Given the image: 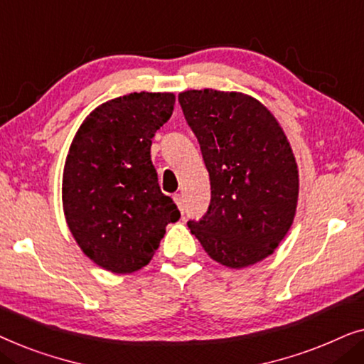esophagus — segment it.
<instances>
[{"mask_svg":"<svg viewBox=\"0 0 364 364\" xmlns=\"http://www.w3.org/2000/svg\"><path fill=\"white\" fill-rule=\"evenodd\" d=\"M173 200H176L178 210L183 213V197L181 196V193H176V196H173Z\"/></svg>","mask_w":364,"mask_h":364,"instance_id":"1","label":"esophagus"}]
</instances>
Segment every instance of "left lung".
I'll list each match as a JSON object with an SVG mask.
<instances>
[{
  "label": "left lung",
  "mask_w": 364,
  "mask_h": 364,
  "mask_svg": "<svg viewBox=\"0 0 364 364\" xmlns=\"http://www.w3.org/2000/svg\"><path fill=\"white\" fill-rule=\"evenodd\" d=\"M210 177V205L188 220L212 260L245 268L270 257L296 213L298 166L275 116L243 92L178 94Z\"/></svg>",
  "instance_id": "8db88e82"
}]
</instances>
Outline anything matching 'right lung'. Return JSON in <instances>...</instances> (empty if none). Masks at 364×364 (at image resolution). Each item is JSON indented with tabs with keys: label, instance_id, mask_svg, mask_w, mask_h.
Instances as JSON below:
<instances>
[{
	"label": "right lung",
	"instance_id": "obj_1",
	"mask_svg": "<svg viewBox=\"0 0 364 364\" xmlns=\"http://www.w3.org/2000/svg\"><path fill=\"white\" fill-rule=\"evenodd\" d=\"M173 92H131L101 104L79 126L63 172V210L84 255L132 273L152 260L181 212L164 196L152 137L172 116Z\"/></svg>",
	"mask_w": 364,
	"mask_h": 364
}]
</instances>
